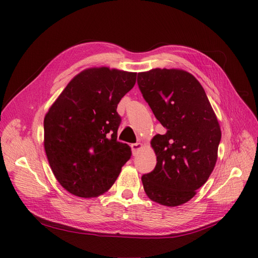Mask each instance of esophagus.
<instances>
[{"instance_id":"esophagus-1","label":"esophagus","mask_w":258,"mask_h":258,"mask_svg":"<svg viewBox=\"0 0 258 258\" xmlns=\"http://www.w3.org/2000/svg\"><path fill=\"white\" fill-rule=\"evenodd\" d=\"M143 147V145L141 143H134L131 144V151H132V154L134 155H137L139 153V151L141 150V148Z\"/></svg>"}]
</instances>
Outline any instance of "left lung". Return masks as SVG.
<instances>
[{
	"mask_svg": "<svg viewBox=\"0 0 258 258\" xmlns=\"http://www.w3.org/2000/svg\"><path fill=\"white\" fill-rule=\"evenodd\" d=\"M144 100L166 132L152 146L157 163L142 175L148 198L175 207L190 200L212 173L222 132L205 89L182 70L154 69L138 74Z\"/></svg>",
	"mask_w": 258,
	"mask_h": 258,
	"instance_id": "left-lung-1",
	"label": "left lung"
}]
</instances>
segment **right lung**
Returning <instances> with one entry per match:
<instances>
[{
  "label": "right lung",
  "mask_w": 258,
  "mask_h": 258,
  "mask_svg": "<svg viewBox=\"0 0 258 258\" xmlns=\"http://www.w3.org/2000/svg\"><path fill=\"white\" fill-rule=\"evenodd\" d=\"M137 73L85 70L68 84L44 118V146L57 181L69 192L97 197L111 188L130 156L117 141L121 98Z\"/></svg>",
  "instance_id": "1"
}]
</instances>
